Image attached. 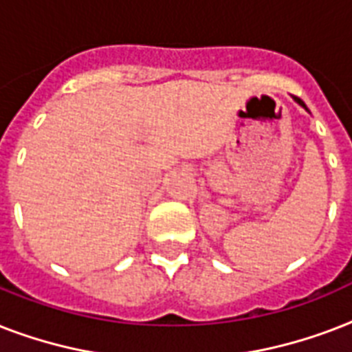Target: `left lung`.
<instances>
[{
    "mask_svg": "<svg viewBox=\"0 0 352 352\" xmlns=\"http://www.w3.org/2000/svg\"><path fill=\"white\" fill-rule=\"evenodd\" d=\"M294 100L298 102V104H300V106H303V107H305V104H303V100H300V98H298V96H294Z\"/></svg>",
    "mask_w": 352,
    "mask_h": 352,
    "instance_id": "8db88e82",
    "label": "left lung"
}]
</instances>
